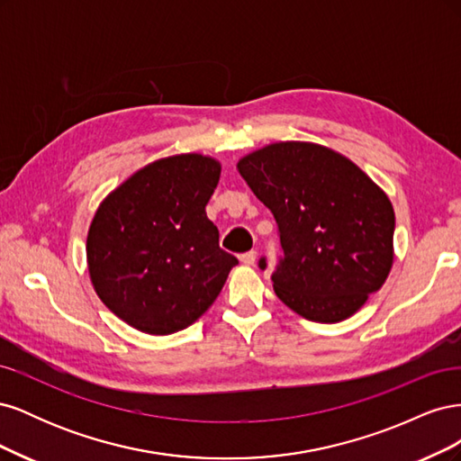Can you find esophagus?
I'll return each instance as SVG.
<instances>
[{"label": "esophagus", "mask_w": 461, "mask_h": 461, "mask_svg": "<svg viewBox=\"0 0 461 461\" xmlns=\"http://www.w3.org/2000/svg\"><path fill=\"white\" fill-rule=\"evenodd\" d=\"M256 258H258V254L254 252V249H249V252H246V254L240 256V261H242L244 265H254V263H256Z\"/></svg>", "instance_id": "obj_1"}]
</instances>
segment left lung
Instances as JSON below:
<instances>
[{"mask_svg":"<svg viewBox=\"0 0 461 461\" xmlns=\"http://www.w3.org/2000/svg\"><path fill=\"white\" fill-rule=\"evenodd\" d=\"M239 173L271 209L283 258L271 275L292 312L339 323L379 290L394 261V209L342 153L312 142H275L248 153ZM265 269V258L259 259Z\"/></svg>","mask_w":461,"mask_h":461,"instance_id":"8db88e82","label":"left lung"}]
</instances>
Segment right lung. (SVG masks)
I'll use <instances>...</instances> for the list:
<instances>
[{"mask_svg": "<svg viewBox=\"0 0 461 461\" xmlns=\"http://www.w3.org/2000/svg\"><path fill=\"white\" fill-rule=\"evenodd\" d=\"M221 163L202 153L153 161L100 203L86 239L95 294L146 334L190 327L215 302L239 259L219 248L205 205Z\"/></svg>", "mask_w": 461, "mask_h": 461, "instance_id": "right-lung-1", "label": "right lung"}]
</instances>
